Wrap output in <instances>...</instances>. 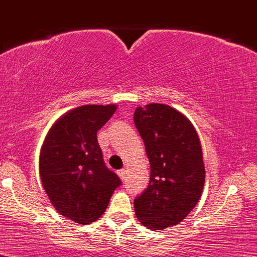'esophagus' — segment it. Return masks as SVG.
Listing matches in <instances>:
<instances>
[{"label": "esophagus", "instance_id": "34e87169", "mask_svg": "<svg viewBox=\"0 0 257 257\" xmlns=\"http://www.w3.org/2000/svg\"><path fill=\"white\" fill-rule=\"evenodd\" d=\"M117 174H118V177H120V178L122 179V181H125L126 176H127V169H126V168L120 169V171L117 172Z\"/></svg>", "mask_w": 257, "mask_h": 257}]
</instances>
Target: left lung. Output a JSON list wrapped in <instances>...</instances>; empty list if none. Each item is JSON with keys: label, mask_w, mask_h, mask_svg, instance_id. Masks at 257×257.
Returning a JSON list of instances; mask_svg holds the SVG:
<instances>
[{"label": "left lung", "mask_w": 257, "mask_h": 257, "mask_svg": "<svg viewBox=\"0 0 257 257\" xmlns=\"http://www.w3.org/2000/svg\"><path fill=\"white\" fill-rule=\"evenodd\" d=\"M134 121L151 165L150 183L135 199V213L148 229H167L181 223L202 197L205 168L199 137L183 113L165 104L137 107Z\"/></svg>", "instance_id": "left-lung-1"}]
</instances>
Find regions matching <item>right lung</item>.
<instances>
[{"instance_id": "add662e5", "label": "right lung", "mask_w": 257, "mask_h": 257, "mask_svg": "<svg viewBox=\"0 0 257 257\" xmlns=\"http://www.w3.org/2000/svg\"><path fill=\"white\" fill-rule=\"evenodd\" d=\"M116 105H84L55 121L39 156L42 184L53 207L78 224L97 220L121 181L105 166L96 134Z\"/></svg>"}]
</instances>
